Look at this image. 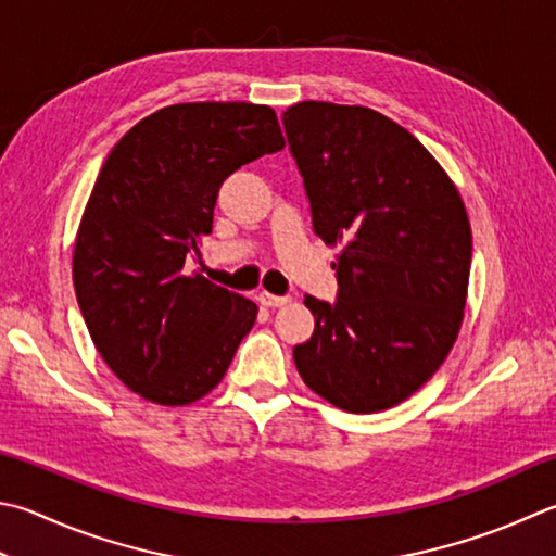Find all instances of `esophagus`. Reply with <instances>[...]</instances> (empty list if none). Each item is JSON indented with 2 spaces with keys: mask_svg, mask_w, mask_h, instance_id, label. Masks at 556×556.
Wrapping results in <instances>:
<instances>
[{
  "mask_svg": "<svg viewBox=\"0 0 556 556\" xmlns=\"http://www.w3.org/2000/svg\"><path fill=\"white\" fill-rule=\"evenodd\" d=\"M258 302L264 307H282L290 302V295H270V292H258Z\"/></svg>",
  "mask_w": 556,
  "mask_h": 556,
  "instance_id": "esophagus-1",
  "label": "esophagus"
}]
</instances>
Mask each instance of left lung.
<instances>
[{
    "mask_svg": "<svg viewBox=\"0 0 556 556\" xmlns=\"http://www.w3.org/2000/svg\"><path fill=\"white\" fill-rule=\"evenodd\" d=\"M314 235L341 244L337 300L307 295L292 349L309 390L351 414L404 402L453 349L465 317L472 229L431 152L365 106L302 101L282 113Z\"/></svg>",
    "mask_w": 556,
    "mask_h": 556,
    "instance_id": "left-lung-1",
    "label": "left lung"
}]
</instances>
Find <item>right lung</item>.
<instances>
[{
    "label": "right lung",
    "instance_id": "1",
    "mask_svg": "<svg viewBox=\"0 0 556 556\" xmlns=\"http://www.w3.org/2000/svg\"><path fill=\"white\" fill-rule=\"evenodd\" d=\"M282 148L274 109L203 101L142 118L103 162L72 278L101 358L144 400H201L254 327V302L188 268L227 176Z\"/></svg>",
    "mask_w": 556,
    "mask_h": 556
}]
</instances>
